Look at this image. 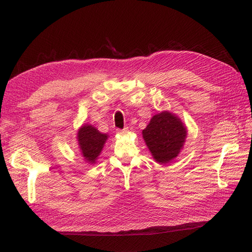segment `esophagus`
Instances as JSON below:
<instances>
[{"label":"esophagus","mask_w":252,"mask_h":252,"mask_svg":"<svg viewBox=\"0 0 252 252\" xmlns=\"http://www.w3.org/2000/svg\"><path fill=\"white\" fill-rule=\"evenodd\" d=\"M119 135H121V136H125V135H126L128 133V128L127 127H125L124 130H118L117 132Z\"/></svg>","instance_id":"34e87169"}]
</instances>
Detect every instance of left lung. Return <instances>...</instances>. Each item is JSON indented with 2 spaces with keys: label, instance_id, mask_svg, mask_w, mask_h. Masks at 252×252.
<instances>
[{
  "label": "left lung",
  "instance_id": "8db88e82",
  "mask_svg": "<svg viewBox=\"0 0 252 252\" xmlns=\"http://www.w3.org/2000/svg\"><path fill=\"white\" fill-rule=\"evenodd\" d=\"M188 128L177 115L168 111L154 115L143 130V138L153 158L159 164L175 159L183 149Z\"/></svg>",
  "mask_w": 252,
  "mask_h": 252
}]
</instances>
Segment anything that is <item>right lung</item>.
<instances>
[{
    "mask_svg": "<svg viewBox=\"0 0 252 252\" xmlns=\"http://www.w3.org/2000/svg\"><path fill=\"white\" fill-rule=\"evenodd\" d=\"M108 138L92 125H83L77 131V144L81 156L88 164H95L98 157Z\"/></svg>",
    "mask_w": 252,
    "mask_h": 252,
    "instance_id": "1",
    "label": "right lung"
}]
</instances>
